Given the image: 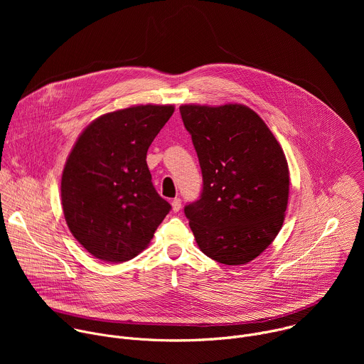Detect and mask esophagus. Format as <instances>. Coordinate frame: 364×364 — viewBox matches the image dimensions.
Segmentation results:
<instances>
[{
    "instance_id": "esophagus-1",
    "label": "esophagus",
    "mask_w": 364,
    "mask_h": 364,
    "mask_svg": "<svg viewBox=\"0 0 364 364\" xmlns=\"http://www.w3.org/2000/svg\"><path fill=\"white\" fill-rule=\"evenodd\" d=\"M171 207H173V212H180V209H181V198H178V197H176V198H173V201H171Z\"/></svg>"
}]
</instances>
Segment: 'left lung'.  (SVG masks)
Here are the masks:
<instances>
[{"label":"left lung","instance_id":"1","mask_svg":"<svg viewBox=\"0 0 364 364\" xmlns=\"http://www.w3.org/2000/svg\"><path fill=\"white\" fill-rule=\"evenodd\" d=\"M196 148L203 190L184 207L200 250L225 265H243L279 233L289 193L285 154L245 105H181Z\"/></svg>","mask_w":364,"mask_h":364}]
</instances>
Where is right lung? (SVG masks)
Returning <instances> with one entry per match:
<instances>
[{"instance_id": "right-lung-1", "label": "right lung", "mask_w": 364, "mask_h": 364, "mask_svg": "<svg viewBox=\"0 0 364 364\" xmlns=\"http://www.w3.org/2000/svg\"><path fill=\"white\" fill-rule=\"evenodd\" d=\"M173 105L99 117L77 138L62 176V204L76 240L103 262L135 257L171 210L151 181L146 151Z\"/></svg>"}]
</instances>
